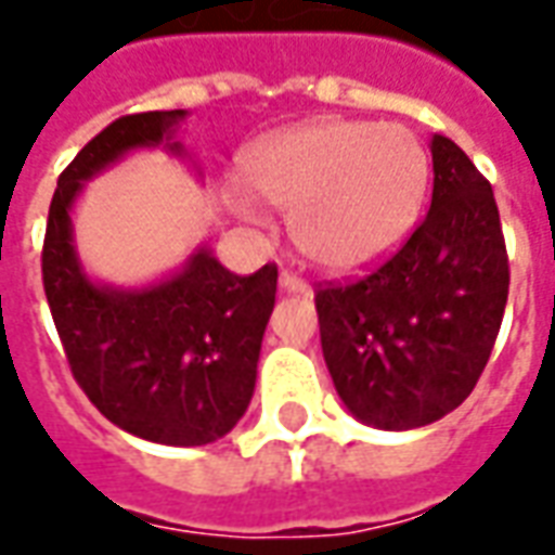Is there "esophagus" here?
<instances>
[{"mask_svg":"<svg viewBox=\"0 0 555 555\" xmlns=\"http://www.w3.org/2000/svg\"><path fill=\"white\" fill-rule=\"evenodd\" d=\"M281 289L284 293H311L308 281L299 278V274H293V271H281Z\"/></svg>","mask_w":555,"mask_h":555,"instance_id":"34e87169","label":"esophagus"}]
</instances>
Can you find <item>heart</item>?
<instances>
[{"instance_id": "b5f03b06", "label": "heart", "mask_w": 555, "mask_h": 555, "mask_svg": "<svg viewBox=\"0 0 555 555\" xmlns=\"http://www.w3.org/2000/svg\"><path fill=\"white\" fill-rule=\"evenodd\" d=\"M259 196L286 208L293 238L326 269H362L392 254L416 227L429 193V151L408 126L317 120L259 141L244 156ZM229 205L259 220L244 186Z\"/></svg>"}]
</instances>
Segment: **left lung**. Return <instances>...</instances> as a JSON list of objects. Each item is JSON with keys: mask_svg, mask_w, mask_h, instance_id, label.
<instances>
[{"mask_svg": "<svg viewBox=\"0 0 555 555\" xmlns=\"http://www.w3.org/2000/svg\"><path fill=\"white\" fill-rule=\"evenodd\" d=\"M431 208L387 262L317 286L320 344L347 411L416 429L460 408L487 369L507 305V250L489 181L431 139Z\"/></svg>", "mask_w": 555, "mask_h": 555, "instance_id": "obj_1", "label": "left lung"}]
</instances>
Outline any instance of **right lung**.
Wrapping results in <instances>:
<instances>
[{
    "instance_id": "obj_1",
    "label": "right lung",
    "mask_w": 555,
    "mask_h": 555,
    "mask_svg": "<svg viewBox=\"0 0 555 555\" xmlns=\"http://www.w3.org/2000/svg\"><path fill=\"white\" fill-rule=\"evenodd\" d=\"M183 114H126L83 144L51 198L41 281L68 369L87 399L144 441L198 447L223 438L250 404L278 266L241 278L198 247L183 271L154 286H99L80 269L68 217L83 181L126 151L168 139Z\"/></svg>"
}]
</instances>
